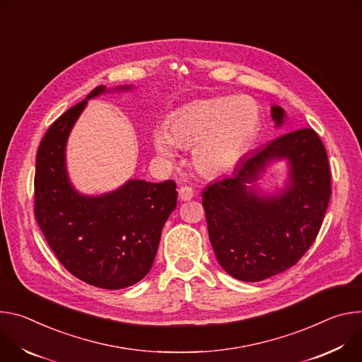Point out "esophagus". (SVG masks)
<instances>
[{"label": "esophagus", "instance_id": "1", "mask_svg": "<svg viewBox=\"0 0 362 362\" xmlns=\"http://www.w3.org/2000/svg\"><path fill=\"white\" fill-rule=\"evenodd\" d=\"M192 195H194V191H192L191 187H181L178 189V197H180L181 202H189Z\"/></svg>", "mask_w": 362, "mask_h": 362}]
</instances>
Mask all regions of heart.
<instances>
[{
    "label": "heart",
    "instance_id": "1",
    "mask_svg": "<svg viewBox=\"0 0 362 362\" xmlns=\"http://www.w3.org/2000/svg\"><path fill=\"white\" fill-rule=\"evenodd\" d=\"M260 128V110L255 100L240 96L191 103L167 122L165 131L153 132L159 156L173 159L174 145L192 149V163L206 177L230 171L243 156Z\"/></svg>",
    "mask_w": 362,
    "mask_h": 362
}]
</instances>
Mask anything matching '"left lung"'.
Here are the masks:
<instances>
[{
	"label": "left lung",
	"instance_id": "8db88e82",
	"mask_svg": "<svg viewBox=\"0 0 362 362\" xmlns=\"http://www.w3.org/2000/svg\"><path fill=\"white\" fill-rule=\"evenodd\" d=\"M285 110L272 106L276 127ZM286 158L288 182L277 194L255 188L264 168ZM331 198L327 149L312 128L292 131L246 155L230 178L203 192L209 237L221 267L243 282H260L299 262L319 233Z\"/></svg>",
	"mask_w": 362,
	"mask_h": 362
}]
</instances>
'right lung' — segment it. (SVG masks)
Returning a JSON list of instances; mask_svg holds the SVG:
<instances>
[{
	"label": "right lung",
	"instance_id": "obj_1",
	"mask_svg": "<svg viewBox=\"0 0 362 362\" xmlns=\"http://www.w3.org/2000/svg\"><path fill=\"white\" fill-rule=\"evenodd\" d=\"M117 86L110 92L131 90ZM95 88L64 112L40 142L34 177V214L59 262L77 279L102 289L135 285L151 270L160 231L177 207L173 180H129L102 195L77 192L66 170V144Z\"/></svg>",
	"mask_w": 362,
	"mask_h": 362
}]
</instances>
